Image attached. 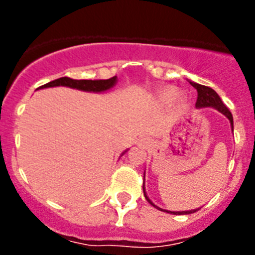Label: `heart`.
<instances>
[{"label": "heart", "instance_id": "1", "mask_svg": "<svg viewBox=\"0 0 255 255\" xmlns=\"http://www.w3.org/2000/svg\"><path fill=\"white\" fill-rule=\"evenodd\" d=\"M159 97H161V100L163 101H170L176 97V91H175L173 88H163V89L159 92Z\"/></svg>", "mask_w": 255, "mask_h": 255}]
</instances>
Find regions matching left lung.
I'll return each mask as SVG.
<instances>
[{
  "mask_svg": "<svg viewBox=\"0 0 255 255\" xmlns=\"http://www.w3.org/2000/svg\"><path fill=\"white\" fill-rule=\"evenodd\" d=\"M190 84L193 85V87H194L198 92V98H197V103H195V106H197L198 108L213 107V108H216V110H218L221 114H224L225 116L229 119L230 123H231V126H233V130H234L233 115H231V112H230L229 108L224 105V102L221 101L220 96H218V94L216 93L213 89H212V88L206 87V85H200V84H197V83H193V82H190ZM143 191H144V197H145V199L148 200V203H150L152 206H154V204H153L152 202L149 200V198L147 197V194H145V190H144V184H143ZM157 208H158V207H157ZM158 209H161V208H158ZM197 211L198 209H195V211H185V212H168V211L167 212L168 213H173V215H190V213H194V212H197Z\"/></svg>",
  "mask_w": 255,
  "mask_h": 255,
  "instance_id": "1",
  "label": "left lung"
}]
</instances>
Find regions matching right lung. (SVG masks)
<instances>
[{
  "instance_id": "obj_1",
  "label": "right lung",
  "mask_w": 255,
  "mask_h": 255,
  "mask_svg": "<svg viewBox=\"0 0 255 255\" xmlns=\"http://www.w3.org/2000/svg\"><path fill=\"white\" fill-rule=\"evenodd\" d=\"M115 83H116V76L107 79V80H76V79H71L65 76V78L56 79L53 82L47 83V84L42 85V87L39 88H49L64 85V87L75 88V89H79V91L103 92L114 87Z\"/></svg>"
}]
</instances>
